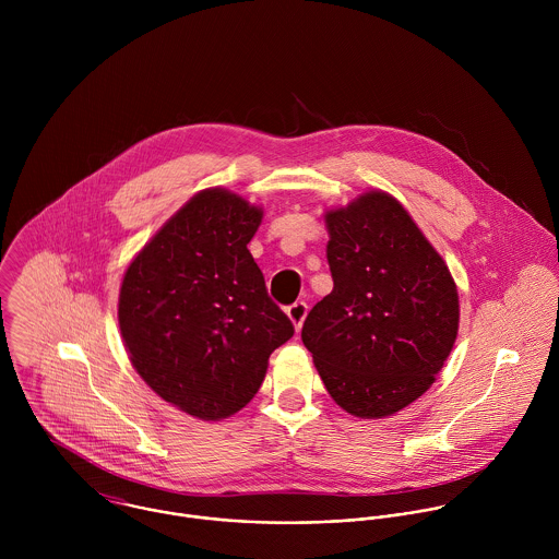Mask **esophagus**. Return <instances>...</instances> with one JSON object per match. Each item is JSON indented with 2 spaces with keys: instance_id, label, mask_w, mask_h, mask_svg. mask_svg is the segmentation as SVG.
Segmentation results:
<instances>
[{
  "instance_id": "1",
  "label": "esophagus",
  "mask_w": 559,
  "mask_h": 559,
  "mask_svg": "<svg viewBox=\"0 0 559 559\" xmlns=\"http://www.w3.org/2000/svg\"><path fill=\"white\" fill-rule=\"evenodd\" d=\"M286 314H288V319L293 320L295 329L299 331V329L304 326V320L308 317V304H306V301H297V304H293V306L286 310Z\"/></svg>"
}]
</instances>
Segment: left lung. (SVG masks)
I'll return each instance as SVG.
<instances>
[{
  "mask_svg": "<svg viewBox=\"0 0 559 559\" xmlns=\"http://www.w3.org/2000/svg\"><path fill=\"white\" fill-rule=\"evenodd\" d=\"M333 290L304 322L301 340L346 413L388 417L419 399L459 333L448 264L396 198L368 191L326 211Z\"/></svg>",
  "mask_w": 559,
  "mask_h": 559,
  "instance_id": "8db88e82",
  "label": "left lung"
}]
</instances>
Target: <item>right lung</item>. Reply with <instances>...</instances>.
Wrapping results in <instances>:
<instances>
[{"instance_id":"1","label":"right lung","mask_w":559,"mask_h":559,"mask_svg":"<svg viewBox=\"0 0 559 559\" xmlns=\"http://www.w3.org/2000/svg\"><path fill=\"white\" fill-rule=\"evenodd\" d=\"M262 209L215 187L195 193L129 264L118 322L131 364L160 399L200 419L235 415L271 353L295 333L247 242Z\"/></svg>"}]
</instances>
